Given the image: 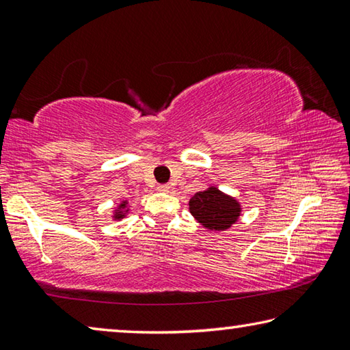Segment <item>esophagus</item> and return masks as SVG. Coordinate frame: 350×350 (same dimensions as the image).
I'll return each mask as SVG.
<instances>
[{
    "label": "esophagus",
    "instance_id": "1",
    "mask_svg": "<svg viewBox=\"0 0 350 350\" xmlns=\"http://www.w3.org/2000/svg\"><path fill=\"white\" fill-rule=\"evenodd\" d=\"M157 189H159V191H162V193H170L171 185H168V183H163V185H159Z\"/></svg>",
    "mask_w": 350,
    "mask_h": 350
}]
</instances>
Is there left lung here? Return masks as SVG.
I'll use <instances>...</instances> for the list:
<instances>
[{"instance_id": "left-lung-1", "label": "left lung", "mask_w": 350, "mask_h": 350, "mask_svg": "<svg viewBox=\"0 0 350 350\" xmlns=\"http://www.w3.org/2000/svg\"><path fill=\"white\" fill-rule=\"evenodd\" d=\"M188 205L194 219L205 228L215 232L230 228L241 215L238 200L219 191L216 187L196 193L189 199Z\"/></svg>"}]
</instances>
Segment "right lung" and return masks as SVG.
Listing matches in <instances>:
<instances>
[{
	"instance_id": "right-lung-1",
	"label": "right lung",
	"mask_w": 350,
	"mask_h": 350,
	"mask_svg": "<svg viewBox=\"0 0 350 350\" xmlns=\"http://www.w3.org/2000/svg\"><path fill=\"white\" fill-rule=\"evenodd\" d=\"M126 205H128V202L126 200H123V202L118 205V208L116 210V215H114V219H123L126 216V213H128V210H126Z\"/></svg>"
}]
</instances>
